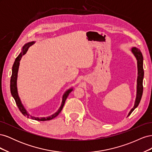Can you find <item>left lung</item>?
Returning <instances> with one entry per match:
<instances>
[{
    "instance_id": "8db88e82",
    "label": "left lung",
    "mask_w": 152,
    "mask_h": 152,
    "mask_svg": "<svg viewBox=\"0 0 152 152\" xmlns=\"http://www.w3.org/2000/svg\"><path fill=\"white\" fill-rule=\"evenodd\" d=\"M132 53L134 54L137 63V94L135 101V104L131 111L128 114V116L130 115L131 113L134 111V110L139 105L140 101L142 97V91H143V86H142V80L144 77V70H143V57L140 50L136 48H132L131 49Z\"/></svg>"
}]
</instances>
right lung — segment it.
I'll return each mask as SVG.
<instances>
[{
    "label": "right lung",
    "mask_w": 152,
    "mask_h": 152,
    "mask_svg": "<svg viewBox=\"0 0 152 152\" xmlns=\"http://www.w3.org/2000/svg\"><path fill=\"white\" fill-rule=\"evenodd\" d=\"M35 43V42H28L23 47L22 49V51L20 53V54L18 55V57L16 58L15 63L13 64L12 66V75H11V80H10V89H11V94L12 96V97L14 98L15 100V102L18 106V108L20 110V112H21V113L24 116H27V117L29 118V115H30L27 113L26 110H25V108H24L23 105L22 104L21 100L20 99L19 96H18V89H17V77H18V68H19V66H20V61L21 60V59L22 58V56H23L24 54H25L28 50V48H30V46H31V45H33ZM72 88L68 89V91H66L65 92V93L63 94V99H62V103H61V105L60 108H59V110H58V112H56L55 113H54L53 115H52L51 116H49L48 117H34L30 116L31 118L32 119H34V120L36 121H50L51 119L54 118L56 117V116L58 115V114L61 112V111L63 109V107L64 106V104L65 103V101L67 98V97L68 96L69 94H70L71 92L72 91Z\"/></svg>",
    "instance_id": "obj_1"
}]
</instances>
